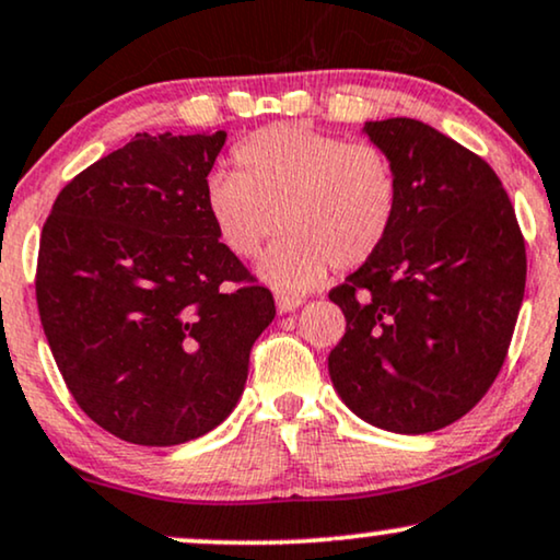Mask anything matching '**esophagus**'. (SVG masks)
<instances>
[{"label": "esophagus", "mask_w": 560, "mask_h": 560, "mask_svg": "<svg viewBox=\"0 0 560 560\" xmlns=\"http://www.w3.org/2000/svg\"><path fill=\"white\" fill-rule=\"evenodd\" d=\"M302 307V296H292V294H276V310L279 312H294Z\"/></svg>", "instance_id": "obj_1"}]
</instances>
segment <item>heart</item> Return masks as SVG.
Returning <instances> with one entry per match:
<instances>
[{"label": "heart", "instance_id": "obj_1", "mask_svg": "<svg viewBox=\"0 0 560 560\" xmlns=\"http://www.w3.org/2000/svg\"><path fill=\"white\" fill-rule=\"evenodd\" d=\"M233 161L237 174L207 176V218L222 248L243 260L279 225L287 230L258 264L260 279L281 294L315 289L330 264H366L397 218V171L371 143L279 122L241 140Z\"/></svg>", "mask_w": 560, "mask_h": 560}]
</instances>
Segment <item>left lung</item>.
<instances>
[{
  "mask_svg": "<svg viewBox=\"0 0 560 560\" xmlns=\"http://www.w3.org/2000/svg\"><path fill=\"white\" fill-rule=\"evenodd\" d=\"M399 178L374 256L335 287L346 335L327 355L335 392L374 428L422 435L479 405L525 296V241L479 155L420 119L363 125Z\"/></svg>",
  "mask_w": 560,
  "mask_h": 560,
  "instance_id": "8db88e82",
  "label": "left lung"
}]
</instances>
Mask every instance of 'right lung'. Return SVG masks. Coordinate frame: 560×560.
Segmentation results:
<instances>
[{"label":"right lung","mask_w":560,"mask_h":560,"mask_svg":"<svg viewBox=\"0 0 560 560\" xmlns=\"http://www.w3.org/2000/svg\"><path fill=\"white\" fill-rule=\"evenodd\" d=\"M228 132H138L58 194L35 294L77 405L119 441L178 445L218 428L276 315L222 248L205 182Z\"/></svg>","instance_id":"add662e5"}]
</instances>
